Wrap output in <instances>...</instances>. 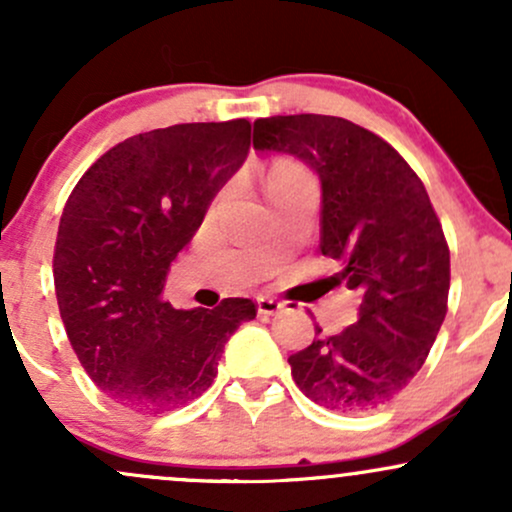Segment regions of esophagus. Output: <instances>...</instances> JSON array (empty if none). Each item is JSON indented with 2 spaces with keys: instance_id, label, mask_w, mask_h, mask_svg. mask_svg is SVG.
I'll return each mask as SVG.
<instances>
[{
  "instance_id": "obj_1",
  "label": "esophagus",
  "mask_w": 512,
  "mask_h": 512,
  "mask_svg": "<svg viewBox=\"0 0 512 512\" xmlns=\"http://www.w3.org/2000/svg\"><path fill=\"white\" fill-rule=\"evenodd\" d=\"M284 301L272 296H257V313L260 315H276L281 308H284Z\"/></svg>"
}]
</instances>
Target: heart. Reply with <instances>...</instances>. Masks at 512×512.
I'll return each instance as SVG.
<instances>
[{
    "label": "heart",
    "mask_w": 512,
    "mask_h": 512,
    "mask_svg": "<svg viewBox=\"0 0 512 512\" xmlns=\"http://www.w3.org/2000/svg\"><path fill=\"white\" fill-rule=\"evenodd\" d=\"M296 173H301V170L293 168V166H281V163H276V166L267 170V175H264V182H267V187H269L272 182L281 180V178H289V175H296Z\"/></svg>",
    "instance_id": "b5f03b06"
}]
</instances>
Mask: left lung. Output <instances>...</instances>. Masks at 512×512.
<instances>
[{"instance_id":"obj_1","label":"left lung","mask_w":512,"mask_h":512,"mask_svg":"<svg viewBox=\"0 0 512 512\" xmlns=\"http://www.w3.org/2000/svg\"><path fill=\"white\" fill-rule=\"evenodd\" d=\"M260 154L301 158L320 175V252L361 293L356 325L289 358L305 397L363 414L385 407L424 366L448 313L450 248L419 175L385 139L344 117L255 120Z\"/></svg>"}]
</instances>
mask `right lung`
Segmentation results:
<instances>
[{
  "label": "right lung",
  "mask_w": 512,
  "mask_h": 512,
  "mask_svg": "<svg viewBox=\"0 0 512 512\" xmlns=\"http://www.w3.org/2000/svg\"><path fill=\"white\" fill-rule=\"evenodd\" d=\"M248 120L134 134L81 175L57 228L55 293L76 358L134 411L180 409L207 392L228 337L257 315L250 298L214 310L163 301L170 262L211 199L243 166Z\"/></svg>",
  "instance_id": "right-lung-1"
}]
</instances>
